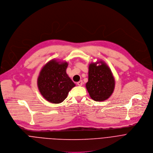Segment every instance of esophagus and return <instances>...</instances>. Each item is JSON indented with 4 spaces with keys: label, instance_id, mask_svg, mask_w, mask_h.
Listing matches in <instances>:
<instances>
[{
    "label": "esophagus",
    "instance_id": "1",
    "mask_svg": "<svg viewBox=\"0 0 153 153\" xmlns=\"http://www.w3.org/2000/svg\"><path fill=\"white\" fill-rule=\"evenodd\" d=\"M77 84H78V85H79V86H81V85L83 84V82H82V80L79 81L78 82H77Z\"/></svg>",
    "mask_w": 153,
    "mask_h": 153
}]
</instances>
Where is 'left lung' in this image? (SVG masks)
I'll list each match as a JSON object with an SVG mask.
<instances>
[{
    "label": "left lung",
    "instance_id": "8db88e82",
    "mask_svg": "<svg viewBox=\"0 0 153 153\" xmlns=\"http://www.w3.org/2000/svg\"><path fill=\"white\" fill-rule=\"evenodd\" d=\"M90 98L95 101L108 99L115 87V80L110 68L102 60L88 65V78L85 84Z\"/></svg>",
    "mask_w": 153,
    "mask_h": 153
}]
</instances>
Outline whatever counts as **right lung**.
<instances>
[{
    "instance_id": "1",
    "label": "right lung",
    "mask_w": 153,
    "mask_h": 153,
    "mask_svg": "<svg viewBox=\"0 0 153 153\" xmlns=\"http://www.w3.org/2000/svg\"><path fill=\"white\" fill-rule=\"evenodd\" d=\"M68 66L67 62L52 59L42 68L37 78V86L42 97L49 102H62L76 85L66 73Z\"/></svg>"
}]
</instances>
